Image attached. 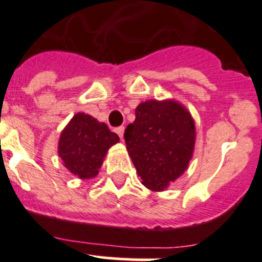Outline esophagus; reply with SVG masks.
Segmentation results:
<instances>
[{
    "mask_svg": "<svg viewBox=\"0 0 262 262\" xmlns=\"http://www.w3.org/2000/svg\"><path fill=\"white\" fill-rule=\"evenodd\" d=\"M116 134H118L119 137H120V139H123V136H124V126H118V128L115 129Z\"/></svg>",
    "mask_w": 262,
    "mask_h": 262,
    "instance_id": "obj_1",
    "label": "esophagus"
}]
</instances>
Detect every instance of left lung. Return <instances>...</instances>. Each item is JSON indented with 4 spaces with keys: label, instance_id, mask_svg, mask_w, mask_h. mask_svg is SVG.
Listing matches in <instances>:
<instances>
[{
    "label": "left lung",
    "instance_id": "left-lung-1",
    "mask_svg": "<svg viewBox=\"0 0 262 262\" xmlns=\"http://www.w3.org/2000/svg\"><path fill=\"white\" fill-rule=\"evenodd\" d=\"M126 149L142 184L161 191L187 168L195 143V125L190 113L175 101L142 102L136 120L124 133Z\"/></svg>",
    "mask_w": 262,
    "mask_h": 262
}]
</instances>
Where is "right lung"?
<instances>
[{
    "instance_id": "1",
    "label": "right lung",
    "mask_w": 262,
    "mask_h": 262,
    "mask_svg": "<svg viewBox=\"0 0 262 262\" xmlns=\"http://www.w3.org/2000/svg\"><path fill=\"white\" fill-rule=\"evenodd\" d=\"M118 142V134L106 124L78 113L60 134L58 153L73 175L90 179L97 175L107 149Z\"/></svg>"
}]
</instances>
